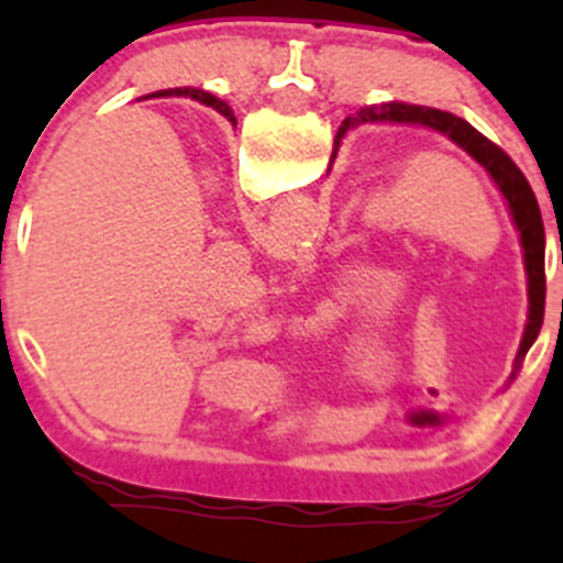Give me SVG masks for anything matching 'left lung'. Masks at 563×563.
Wrapping results in <instances>:
<instances>
[{
	"instance_id": "1",
	"label": "left lung",
	"mask_w": 563,
	"mask_h": 563,
	"mask_svg": "<svg viewBox=\"0 0 563 563\" xmlns=\"http://www.w3.org/2000/svg\"><path fill=\"white\" fill-rule=\"evenodd\" d=\"M375 121H397V123H422L437 132L449 134L456 146L465 148L482 168H485L499 191L505 194L514 222L521 233V247H525V267H527V296H530V316H527L525 338H521L519 355H516V366L525 361L527 350L533 346L539 338L541 321H544V292H547V278H544V222H541L539 202L525 180V174L519 172L510 157L501 152L496 143H490L485 134L476 132L474 126L451 112H440L431 107H415V103H377V107H363L355 114H350L346 121L338 129V141H341L346 129L357 126V123H375ZM335 141V143H338Z\"/></svg>"
}]
</instances>
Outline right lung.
<instances>
[{"instance_id":"right-lung-1","label":"right lung","mask_w":563,"mask_h":563,"mask_svg":"<svg viewBox=\"0 0 563 563\" xmlns=\"http://www.w3.org/2000/svg\"><path fill=\"white\" fill-rule=\"evenodd\" d=\"M168 92H172V89H168ZM191 96L197 98V101L206 103V107H213V109H217V112H220V114H225V118H228V121H231V123H236V118H233L231 107H228V103H222L220 98L208 96V92H191Z\"/></svg>"}]
</instances>
